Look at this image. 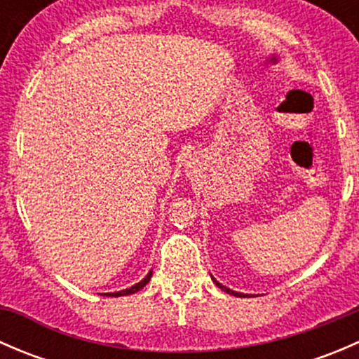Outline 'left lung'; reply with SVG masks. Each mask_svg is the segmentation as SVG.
<instances>
[{
  "mask_svg": "<svg viewBox=\"0 0 359 359\" xmlns=\"http://www.w3.org/2000/svg\"><path fill=\"white\" fill-rule=\"evenodd\" d=\"M210 276H212V274H210ZM212 280H213V283H215L217 287L220 288V290L227 292V293H229V295H234V297H252V293H241V292H234V290H231V288L224 287V285H222V283H219V281H217L215 278H213V276H212Z\"/></svg>",
  "mask_w": 359,
  "mask_h": 359,
  "instance_id": "obj_1",
  "label": "left lung"
}]
</instances>
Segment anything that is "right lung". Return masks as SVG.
<instances>
[{
  "label": "right lung",
  "mask_w": 359,
  "mask_h": 359,
  "mask_svg": "<svg viewBox=\"0 0 359 359\" xmlns=\"http://www.w3.org/2000/svg\"><path fill=\"white\" fill-rule=\"evenodd\" d=\"M151 276H153V271H149V273H147V274H146V278H144V280H140V281H139V283H135V285H133V287H130V288H125V290H119V292H112V293H102V295H111V297L132 295V293L139 292V290H140V288H144V287H146V285H147V283H149Z\"/></svg>",
  "instance_id": "obj_1"
}]
</instances>
